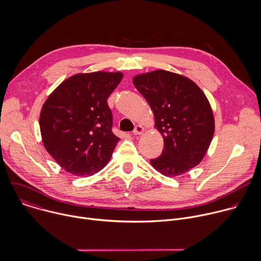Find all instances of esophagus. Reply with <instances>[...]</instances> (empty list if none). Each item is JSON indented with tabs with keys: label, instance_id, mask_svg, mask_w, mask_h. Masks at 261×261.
<instances>
[{
	"label": "esophagus",
	"instance_id": "obj_1",
	"mask_svg": "<svg viewBox=\"0 0 261 261\" xmlns=\"http://www.w3.org/2000/svg\"><path fill=\"white\" fill-rule=\"evenodd\" d=\"M143 131H144V128H143L141 125H137V126L135 127L134 131H133V134H134V135H140V134L143 133Z\"/></svg>",
	"mask_w": 261,
	"mask_h": 261
}]
</instances>
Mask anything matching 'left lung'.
<instances>
[{"mask_svg":"<svg viewBox=\"0 0 261 261\" xmlns=\"http://www.w3.org/2000/svg\"><path fill=\"white\" fill-rule=\"evenodd\" d=\"M133 85L150 104L164 150L152 166L165 176L189 171L203 159L215 132L210 102L188 77L166 70L134 76Z\"/></svg>","mask_w":261,"mask_h":261,"instance_id":"obj_1","label":"left lung"}]
</instances>
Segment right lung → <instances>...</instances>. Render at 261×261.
Wrapping results in <instances>:
<instances>
[{
  "label": "right lung",
  "instance_id": "1",
  "mask_svg": "<svg viewBox=\"0 0 261 261\" xmlns=\"http://www.w3.org/2000/svg\"><path fill=\"white\" fill-rule=\"evenodd\" d=\"M122 79L121 72L79 73L44 102L39 119L42 141L66 171L89 176L110 160L120 138L111 130L107 99Z\"/></svg>",
  "mask_w": 261,
  "mask_h": 261
}]
</instances>
